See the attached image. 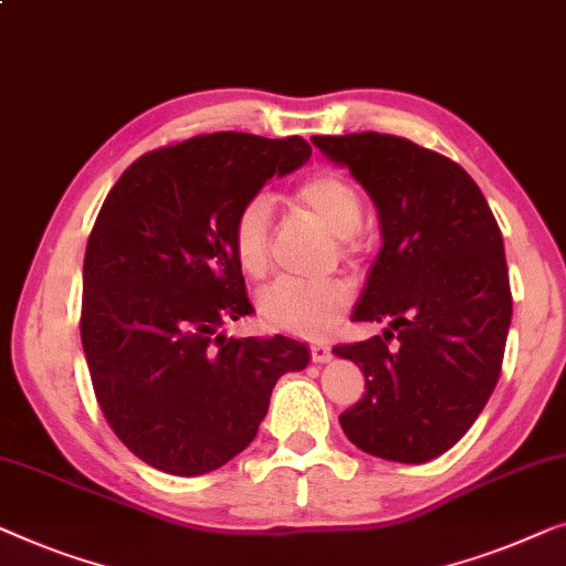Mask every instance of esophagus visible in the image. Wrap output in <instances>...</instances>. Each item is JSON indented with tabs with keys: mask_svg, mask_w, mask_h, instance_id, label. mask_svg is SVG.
Wrapping results in <instances>:
<instances>
[{
	"mask_svg": "<svg viewBox=\"0 0 566 566\" xmlns=\"http://www.w3.org/2000/svg\"><path fill=\"white\" fill-rule=\"evenodd\" d=\"M311 359H314L316 365H324L332 359V349L326 347V344H311Z\"/></svg>",
	"mask_w": 566,
	"mask_h": 566,
	"instance_id": "obj_1",
	"label": "esophagus"
}]
</instances>
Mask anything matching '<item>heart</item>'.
<instances>
[{"label":"heart","instance_id":"obj_1","mask_svg":"<svg viewBox=\"0 0 566 566\" xmlns=\"http://www.w3.org/2000/svg\"><path fill=\"white\" fill-rule=\"evenodd\" d=\"M296 201L308 209L334 237L344 252H357V229L363 227V196L342 174L324 170L298 186ZM270 199L252 196L240 207L232 224V250L250 277H263L270 265ZM349 285L342 281H293L283 277L260 293L258 308L270 329L293 337L316 339L337 326L349 306Z\"/></svg>","mask_w":566,"mask_h":566}]
</instances>
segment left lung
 <instances>
[{"label": "left lung", "instance_id": "1", "mask_svg": "<svg viewBox=\"0 0 566 566\" xmlns=\"http://www.w3.org/2000/svg\"><path fill=\"white\" fill-rule=\"evenodd\" d=\"M311 143L349 168L382 234L352 314L382 334L332 349L365 375V396L339 423L367 454L429 462L464 437L501 378L513 314L501 227L462 166L406 137Z\"/></svg>", "mask_w": 566, "mask_h": 566}]
</instances>
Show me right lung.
<instances>
[{"instance_id":"add662e5","label":"right lung","mask_w":566,"mask_h":566,"mask_svg":"<svg viewBox=\"0 0 566 566\" xmlns=\"http://www.w3.org/2000/svg\"><path fill=\"white\" fill-rule=\"evenodd\" d=\"M311 158L303 137L214 133L137 158L102 203L84 258L81 344L102 411L135 457L193 478L255 439L306 344L227 337L252 314L232 250L240 207Z\"/></svg>"}]
</instances>
